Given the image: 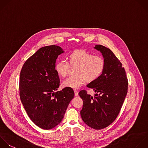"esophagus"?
I'll list each match as a JSON object with an SVG mask.
<instances>
[{"mask_svg":"<svg viewBox=\"0 0 148 148\" xmlns=\"http://www.w3.org/2000/svg\"><path fill=\"white\" fill-rule=\"evenodd\" d=\"M74 92H75V96H77V95H79L78 91H77L76 89H74Z\"/></svg>","mask_w":148,"mask_h":148,"instance_id":"obj_1","label":"esophagus"}]
</instances>
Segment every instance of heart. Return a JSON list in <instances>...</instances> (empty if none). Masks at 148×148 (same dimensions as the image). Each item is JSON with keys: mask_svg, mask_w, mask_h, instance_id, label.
I'll list each match as a JSON object with an SVG mask.
<instances>
[{"mask_svg": "<svg viewBox=\"0 0 148 148\" xmlns=\"http://www.w3.org/2000/svg\"><path fill=\"white\" fill-rule=\"evenodd\" d=\"M69 64L76 66L73 70L75 75L69 76L62 82L64 87L77 88L84 82L91 83L101 77L105 68V61L99 56L85 50H76L69 55ZM56 71L60 76L65 77L69 71V63L65 60L58 61L55 66Z\"/></svg>", "mask_w": 148, "mask_h": 148, "instance_id": "obj_1", "label": "heart"}]
</instances>
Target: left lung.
<instances>
[{"label": "left lung", "instance_id": "obj_1", "mask_svg": "<svg viewBox=\"0 0 148 148\" xmlns=\"http://www.w3.org/2000/svg\"><path fill=\"white\" fill-rule=\"evenodd\" d=\"M94 49L102 53L105 68L99 78L87 87L92 88L94 96L85 90L79 92L83 101L80 115L83 121L95 129L104 128L117 117L127 93L128 79L122 64L108 48L98 45Z\"/></svg>", "mask_w": 148, "mask_h": 148}]
</instances>
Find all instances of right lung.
<instances>
[{"instance_id":"right-lung-1","label":"right lung","mask_w":148,"mask_h":148,"mask_svg":"<svg viewBox=\"0 0 148 148\" xmlns=\"http://www.w3.org/2000/svg\"><path fill=\"white\" fill-rule=\"evenodd\" d=\"M62 53L63 50L56 45L42 47L25 61L20 72L21 102L30 119L44 130L61 123L75 95L72 88L54 92L60 86L56 61Z\"/></svg>"}]
</instances>
